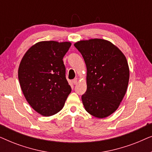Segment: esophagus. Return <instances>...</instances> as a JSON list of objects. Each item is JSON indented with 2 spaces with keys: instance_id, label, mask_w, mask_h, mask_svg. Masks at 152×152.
<instances>
[{
  "instance_id": "obj_1",
  "label": "esophagus",
  "mask_w": 152,
  "mask_h": 152,
  "mask_svg": "<svg viewBox=\"0 0 152 152\" xmlns=\"http://www.w3.org/2000/svg\"><path fill=\"white\" fill-rule=\"evenodd\" d=\"M72 83H73L75 85L77 84V79H75V80H72Z\"/></svg>"
}]
</instances>
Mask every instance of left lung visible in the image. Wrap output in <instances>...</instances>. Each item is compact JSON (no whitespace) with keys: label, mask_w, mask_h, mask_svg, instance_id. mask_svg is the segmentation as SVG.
<instances>
[{"label":"left lung","mask_w":152,"mask_h":152,"mask_svg":"<svg viewBox=\"0 0 152 152\" xmlns=\"http://www.w3.org/2000/svg\"><path fill=\"white\" fill-rule=\"evenodd\" d=\"M87 68L86 93L82 100L86 111L104 118L115 112L125 95L129 68L124 54L113 43L101 39L74 44Z\"/></svg>","instance_id":"8db88e82"}]
</instances>
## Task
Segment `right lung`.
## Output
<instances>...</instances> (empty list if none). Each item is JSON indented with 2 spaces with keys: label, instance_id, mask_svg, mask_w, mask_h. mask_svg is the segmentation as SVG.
Returning a JSON list of instances; mask_svg holds the SVG:
<instances>
[{
  "label": "right lung",
  "instance_id": "1",
  "mask_svg": "<svg viewBox=\"0 0 152 152\" xmlns=\"http://www.w3.org/2000/svg\"><path fill=\"white\" fill-rule=\"evenodd\" d=\"M70 45V42L41 41L26 52L20 63L18 76L24 96L43 116L61 111L71 92L63 61Z\"/></svg>",
  "mask_w": 152,
  "mask_h": 152
}]
</instances>
